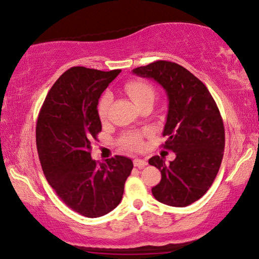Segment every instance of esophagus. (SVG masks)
Returning a JSON list of instances; mask_svg holds the SVG:
<instances>
[{"label":"esophagus","mask_w":259,"mask_h":259,"mask_svg":"<svg viewBox=\"0 0 259 259\" xmlns=\"http://www.w3.org/2000/svg\"><path fill=\"white\" fill-rule=\"evenodd\" d=\"M147 164H148V162L146 160H141V158H135V160H134V165L137 168H140V169L141 168L146 167Z\"/></svg>","instance_id":"34e87169"}]
</instances>
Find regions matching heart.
Here are the masks:
<instances>
[{"label": "heart", "instance_id": "1", "mask_svg": "<svg viewBox=\"0 0 259 259\" xmlns=\"http://www.w3.org/2000/svg\"><path fill=\"white\" fill-rule=\"evenodd\" d=\"M124 90L133 99L134 103L139 106L144 102H149L155 99V91L154 86L150 82L144 81V80H130L124 85ZM112 102V96L106 92L101 97L97 105V113L101 120H105L108 117L110 105ZM146 135V133L142 132H126L124 133L122 136L119 137V144L120 147L124 149L133 150V151H139L144 147L143 137Z\"/></svg>", "mask_w": 259, "mask_h": 259}]
</instances>
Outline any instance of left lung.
Instances as JSON below:
<instances>
[{
    "label": "left lung",
    "mask_w": 259,
    "mask_h": 259,
    "mask_svg": "<svg viewBox=\"0 0 259 259\" xmlns=\"http://www.w3.org/2000/svg\"><path fill=\"white\" fill-rule=\"evenodd\" d=\"M133 72L156 80L169 101L162 147L177 157L169 163L160 156L150 158L149 164L161 171L151 192L162 204L185 207L208 191L219 171L225 148L222 115L204 82L181 65L157 60Z\"/></svg>",
    "instance_id": "obj_1"
}]
</instances>
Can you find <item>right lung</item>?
<instances>
[{"label":"right lung","instance_id":"obj_1","mask_svg":"<svg viewBox=\"0 0 259 259\" xmlns=\"http://www.w3.org/2000/svg\"><path fill=\"white\" fill-rule=\"evenodd\" d=\"M119 72L71 67L48 91L37 116L36 148L45 177L68 207L88 218L117 207L134 167L119 155L99 164L91 158V144L102 132L98 101Z\"/></svg>","mask_w":259,"mask_h":259}]
</instances>
